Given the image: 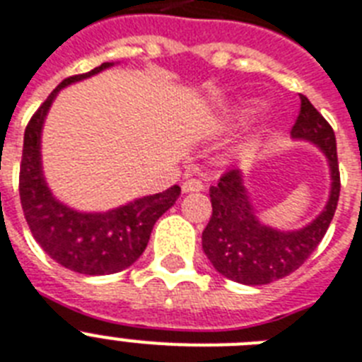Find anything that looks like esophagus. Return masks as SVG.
<instances>
[{
  "instance_id": "34e87169",
  "label": "esophagus",
  "mask_w": 362,
  "mask_h": 362,
  "mask_svg": "<svg viewBox=\"0 0 362 362\" xmlns=\"http://www.w3.org/2000/svg\"><path fill=\"white\" fill-rule=\"evenodd\" d=\"M181 188H183V192H199V190L205 188V185H203L202 179L188 177L185 179V183L181 185Z\"/></svg>"
}]
</instances>
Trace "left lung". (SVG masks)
<instances>
[{
	"mask_svg": "<svg viewBox=\"0 0 362 362\" xmlns=\"http://www.w3.org/2000/svg\"><path fill=\"white\" fill-rule=\"evenodd\" d=\"M300 115L292 127V139L309 140L327 157L331 172L329 202L316 220L300 231H277L259 222L238 168L222 174L211 187L213 214L203 229L202 246L216 272L242 285H268L283 279L303 264L315 252L335 216L340 196L337 140L331 125L301 95Z\"/></svg>",
	"mask_w": 362,
	"mask_h": 362,
	"instance_id": "8db88e82",
	"label": "left lung"
}]
</instances>
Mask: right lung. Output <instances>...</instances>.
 Returning a JSON list of instances; mask_svg holds the SVG:
<instances>
[{
    "label": "right lung",
    "instance_id": "1",
    "mask_svg": "<svg viewBox=\"0 0 362 362\" xmlns=\"http://www.w3.org/2000/svg\"><path fill=\"white\" fill-rule=\"evenodd\" d=\"M109 66L112 62H103L86 74L68 77L47 95L27 124L20 164V202L33 237L53 261L86 276H105L131 267L144 253L155 222L181 194L174 185L107 213H77L57 202L47 188L40 163V133L47 110L61 88Z\"/></svg>",
    "mask_w": 362,
    "mask_h": 362
}]
</instances>
